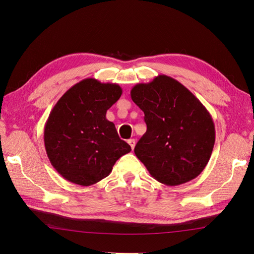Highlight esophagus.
<instances>
[{"mask_svg":"<svg viewBox=\"0 0 254 254\" xmlns=\"http://www.w3.org/2000/svg\"><path fill=\"white\" fill-rule=\"evenodd\" d=\"M128 144L130 145V147H131V149H133V148H134V146H135V140H134V139H130V140H128Z\"/></svg>","mask_w":254,"mask_h":254,"instance_id":"1","label":"esophagus"}]
</instances>
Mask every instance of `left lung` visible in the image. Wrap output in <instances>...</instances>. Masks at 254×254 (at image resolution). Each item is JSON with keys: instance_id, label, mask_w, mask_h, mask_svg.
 Listing matches in <instances>:
<instances>
[{"instance_id": "left-lung-1", "label": "left lung", "mask_w": 254, "mask_h": 254, "mask_svg": "<svg viewBox=\"0 0 254 254\" xmlns=\"http://www.w3.org/2000/svg\"><path fill=\"white\" fill-rule=\"evenodd\" d=\"M130 95L147 125L134 153L152 178L175 187L200 175L215 143L214 122L201 102L166 75L136 83Z\"/></svg>"}]
</instances>
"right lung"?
Listing matches in <instances>:
<instances>
[{
  "mask_svg": "<svg viewBox=\"0 0 254 254\" xmlns=\"http://www.w3.org/2000/svg\"><path fill=\"white\" fill-rule=\"evenodd\" d=\"M122 93L118 83L86 78L54 106L44 125V146L51 164L65 180L82 187L95 184L131 150L106 119Z\"/></svg>",
  "mask_w": 254,
  "mask_h": 254,
  "instance_id": "right-lung-1",
  "label": "right lung"
}]
</instances>
